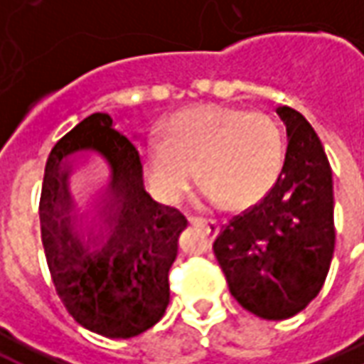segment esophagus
Segmentation results:
<instances>
[{
    "instance_id": "obj_1",
    "label": "esophagus",
    "mask_w": 364,
    "mask_h": 364,
    "mask_svg": "<svg viewBox=\"0 0 364 364\" xmlns=\"http://www.w3.org/2000/svg\"><path fill=\"white\" fill-rule=\"evenodd\" d=\"M191 226H205L208 236L216 237L220 234V224H216L214 220H198V218H189Z\"/></svg>"
}]
</instances>
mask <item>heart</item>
<instances>
[{
    "label": "heart",
    "mask_w": 364,
    "mask_h": 364,
    "mask_svg": "<svg viewBox=\"0 0 364 364\" xmlns=\"http://www.w3.org/2000/svg\"><path fill=\"white\" fill-rule=\"evenodd\" d=\"M166 134L144 140L142 161L151 189L167 203L181 197L200 169L206 205L252 206L279 181L287 158L273 117L234 107L198 105L175 112Z\"/></svg>",
    "instance_id": "obj_1"
}]
</instances>
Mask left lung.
<instances>
[{
	"instance_id": "obj_1",
	"label": "left lung",
	"mask_w": 364,
	"mask_h": 364,
	"mask_svg": "<svg viewBox=\"0 0 364 364\" xmlns=\"http://www.w3.org/2000/svg\"><path fill=\"white\" fill-rule=\"evenodd\" d=\"M287 127L282 173L267 197L222 230L213 250L232 296L263 320H287L318 296L333 247V179L312 124L277 107Z\"/></svg>"
}]
</instances>
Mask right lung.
<instances>
[{
	"mask_svg": "<svg viewBox=\"0 0 364 364\" xmlns=\"http://www.w3.org/2000/svg\"><path fill=\"white\" fill-rule=\"evenodd\" d=\"M91 153L104 159L109 181L77 215L69 189L75 166ZM187 220L144 189L134 144L93 112L52 148L44 169L41 232L52 281L74 320L99 336L128 339L156 326L169 304V269Z\"/></svg>",
	"mask_w": 364,
	"mask_h": 364,
	"instance_id": "1",
	"label": "right lung"
}]
</instances>
